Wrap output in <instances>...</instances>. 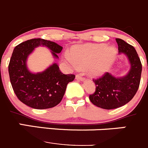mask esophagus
Listing matches in <instances>:
<instances>
[{"mask_svg": "<svg viewBox=\"0 0 148 148\" xmlns=\"http://www.w3.org/2000/svg\"><path fill=\"white\" fill-rule=\"evenodd\" d=\"M76 79H79V80H82H82H84V78H83V77H82L80 74H77V75H76Z\"/></svg>", "mask_w": 148, "mask_h": 148, "instance_id": "esophagus-1", "label": "esophagus"}]
</instances>
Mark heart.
I'll return each mask as SVG.
<instances>
[{
  "mask_svg": "<svg viewBox=\"0 0 148 148\" xmlns=\"http://www.w3.org/2000/svg\"><path fill=\"white\" fill-rule=\"evenodd\" d=\"M116 53L115 48L105 44L85 45L73 48L71 57L67 56L66 58L74 66L87 69L92 77H100L108 69Z\"/></svg>",
  "mask_w": 148,
  "mask_h": 148,
  "instance_id": "1",
  "label": "heart"
}]
</instances>
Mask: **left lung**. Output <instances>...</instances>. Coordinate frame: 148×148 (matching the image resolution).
I'll list each match as a JSON object with an SVG mask.
<instances>
[{"mask_svg":"<svg viewBox=\"0 0 148 148\" xmlns=\"http://www.w3.org/2000/svg\"><path fill=\"white\" fill-rule=\"evenodd\" d=\"M116 40L119 52L128 57L131 64L130 72L122 78H116L106 72L97 79H93L95 91L89 97L95 106L107 110L117 108L129 103L138 90L141 79L142 64L135 48L119 38Z\"/></svg>","mask_w":148,"mask_h":148,"instance_id":"obj_1","label":"left lung"}]
</instances>
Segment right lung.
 <instances>
[{
    "label": "right lung",
    "instance_id": "right-lung-1",
    "mask_svg": "<svg viewBox=\"0 0 148 148\" xmlns=\"http://www.w3.org/2000/svg\"><path fill=\"white\" fill-rule=\"evenodd\" d=\"M43 45L52 51L55 58L63 48L57 43L41 38L28 40L15 47L8 64L10 81L18 100L35 109L51 108L62 100L69 82L74 74H64L56 64L38 74L28 71L26 61L34 48Z\"/></svg>",
    "mask_w": 148,
    "mask_h": 148
}]
</instances>
